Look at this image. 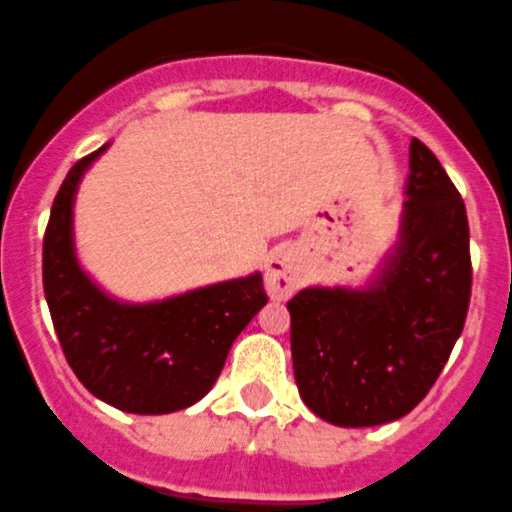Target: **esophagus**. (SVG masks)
Returning a JSON list of instances; mask_svg holds the SVG:
<instances>
[{
    "label": "esophagus",
    "mask_w": 512,
    "mask_h": 512,
    "mask_svg": "<svg viewBox=\"0 0 512 512\" xmlns=\"http://www.w3.org/2000/svg\"><path fill=\"white\" fill-rule=\"evenodd\" d=\"M299 284V266L291 259V253H274L269 259V264H266V289H269L271 299H286V296H291L299 289Z\"/></svg>",
    "instance_id": "esophagus-1"
}]
</instances>
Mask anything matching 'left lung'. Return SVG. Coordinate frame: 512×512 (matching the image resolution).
Returning a JSON list of instances; mask_svg holds the SVG:
<instances>
[{"mask_svg":"<svg viewBox=\"0 0 512 512\" xmlns=\"http://www.w3.org/2000/svg\"><path fill=\"white\" fill-rule=\"evenodd\" d=\"M402 241L367 291L304 289L286 304L301 399L339 427H374L420 405L470 306L465 203L422 140L410 143Z\"/></svg>","mask_w":512,"mask_h":512,"instance_id":"obj_1","label":"left lung"}]
</instances>
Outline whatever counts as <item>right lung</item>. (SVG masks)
Instances as JSON below:
<instances>
[{
	"label": "right lung",
	"instance_id": "add662e5",
	"mask_svg": "<svg viewBox=\"0 0 512 512\" xmlns=\"http://www.w3.org/2000/svg\"><path fill=\"white\" fill-rule=\"evenodd\" d=\"M85 155L62 180L42 241V284L67 364L107 405L133 415L186 410L213 387L233 339L269 301L261 274L196 289L158 304L107 299L72 251V201Z\"/></svg>",
	"mask_w": 512,
	"mask_h": 512
}]
</instances>
